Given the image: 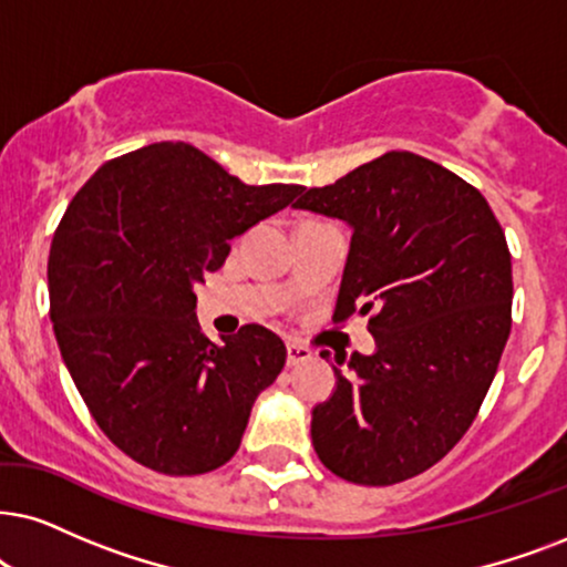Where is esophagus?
Here are the masks:
<instances>
[{"instance_id":"esophagus-1","label":"esophagus","mask_w":567,"mask_h":567,"mask_svg":"<svg viewBox=\"0 0 567 567\" xmlns=\"http://www.w3.org/2000/svg\"><path fill=\"white\" fill-rule=\"evenodd\" d=\"M313 353L300 342H288V367H298V363L311 361Z\"/></svg>"}]
</instances>
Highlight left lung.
Listing matches in <instances>:
<instances>
[{"label": "left lung", "instance_id": "1", "mask_svg": "<svg viewBox=\"0 0 567 567\" xmlns=\"http://www.w3.org/2000/svg\"><path fill=\"white\" fill-rule=\"evenodd\" d=\"M292 206L350 225L334 321L369 313L377 340L346 374L334 369L332 398L311 413L313 450L363 486L424 474L474 424L511 334L503 227L474 185L411 152L361 164Z\"/></svg>", "mask_w": 567, "mask_h": 567}]
</instances>
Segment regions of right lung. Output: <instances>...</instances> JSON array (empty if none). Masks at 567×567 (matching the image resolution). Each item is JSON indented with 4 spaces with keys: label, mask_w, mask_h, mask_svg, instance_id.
Instances as JSON below:
<instances>
[{
    "label": "right lung",
    "mask_w": 567,
    "mask_h": 567,
    "mask_svg": "<svg viewBox=\"0 0 567 567\" xmlns=\"http://www.w3.org/2000/svg\"><path fill=\"white\" fill-rule=\"evenodd\" d=\"M300 190L246 185L162 141L104 162L70 200L49 250V317L93 421L135 463L198 476L238 453L288 350L261 324L214 346L193 288Z\"/></svg>",
    "instance_id": "right-lung-1"
}]
</instances>
